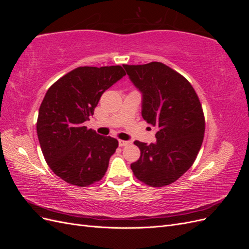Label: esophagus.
<instances>
[{"label": "esophagus", "mask_w": 249, "mask_h": 249, "mask_svg": "<svg viewBox=\"0 0 249 249\" xmlns=\"http://www.w3.org/2000/svg\"><path fill=\"white\" fill-rule=\"evenodd\" d=\"M130 141H126V140H122V139H120V140H118V144H119V146H125V145H129L130 144Z\"/></svg>", "instance_id": "obj_1"}]
</instances>
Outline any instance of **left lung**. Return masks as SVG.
<instances>
[{"mask_svg": "<svg viewBox=\"0 0 249 249\" xmlns=\"http://www.w3.org/2000/svg\"><path fill=\"white\" fill-rule=\"evenodd\" d=\"M124 67L143 94V119L157 130L156 143L134 142L141 154L131 168L148 186L170 185L192 166L202 144L206 123L200 101L190 82L166 64Z\"/></svg>", "mask_w": 249, "mask_h": 249, "instance_id": "8db88e82", "label": "left lung"}]
</instances>
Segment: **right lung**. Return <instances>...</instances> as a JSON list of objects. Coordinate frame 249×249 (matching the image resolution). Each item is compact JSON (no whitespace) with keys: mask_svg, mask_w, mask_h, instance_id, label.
<instances>
[{"mask_svg":"<svg viewBox=\"0 0 249 249\" xmlns=\"http://www.w3.org/2000/svg\"><path fill=\"white\" fill-rule=\"evenodd\" d=\"M125 71L120 65L80 66L53 84L40 105L36 129L49 167L66 183L87 187L107 171L118 141L87 129L102 94Z\"/></svg>","mask_w":249,"mask_h":249,"instance_id":"obj_1","label":"right lung"}]
</instances>
